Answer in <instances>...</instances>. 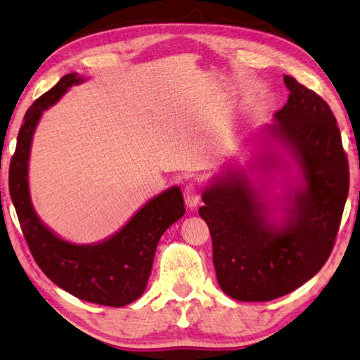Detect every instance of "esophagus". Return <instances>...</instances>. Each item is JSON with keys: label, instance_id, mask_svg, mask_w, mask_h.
Returning a JSON list of instances; mask_svg holds the SVG:
<instances>
[{"label": "esophagus", "instance_id": "34e87169", "mask_svg": "<svg viewBox=\"0 0 360 360\" xmlns=\"http://www.w3.org/2000/svg\"><path fill=\"white\" fill-rule=\"evenodd\" d=\"M201 200V188L197 184H187L184 187V201L188 207H195Z\"/></svg>", "mask_w": 360, "mask_h": 360}]
</instances>
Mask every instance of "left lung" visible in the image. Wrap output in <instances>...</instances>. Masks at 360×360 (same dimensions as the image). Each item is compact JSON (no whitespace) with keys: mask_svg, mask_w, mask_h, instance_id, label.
<instances>
[{"mask_svg":"<svg viewBox=\"0 0 360 360\" xmlns=\"http://www.w3.org/2000/svg\"><path fill=\"white\" fill-rule=\"evenodd\" d=\"M285 84L288 102L269 130L291 149L305 184L294 195L288 225L278 230L267 224L264 205L239 173L209 187L198 209L211 233L220 288L245 302L285 296L321 269L349 191L348 158L328 102L290 75Z\"/></svg>","mask_w":360,"mask_h":360,"instance_id":"1","label":"left lung"}]
</instances>
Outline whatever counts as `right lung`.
I'll return each instance as SVG.
<instances>
[{
    "label": "right lung",
    "instance_id": "obj_1",
    "mask_svg": "<svg viewBox=\"0 0 360 360\" xmlns=\"http://www.w3.org/2000/svg\"><path fill=\"white\" fill-rule=\"evenodd\" d=\"M77 74L64 75L28 108L17 136L9 167V192L32 258L51 282L86 302L122 307L146 288L159 239L186 212L179 187H172L146 202L129 224L101 244L75 245L51 233L34 212L28 191V159L32 134L44 110L53 105Z\"/></svg>",
    "mask_w": 360,
    "mask_h": 360
}]
</instances>
